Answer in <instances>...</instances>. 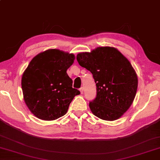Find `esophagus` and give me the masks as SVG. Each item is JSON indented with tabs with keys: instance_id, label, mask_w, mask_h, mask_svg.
Instances as JSON below:
<instances>
[{
	"instance_id": "34e87169",
	"label": "esophagus",
	"mask_w": 160,
	"mask_h": 160,
	"mask_svg": "<svg viewBox=\"0 0 160 160\" xmlns=\"http://www.w3.org/2000/svg\"><path fill=\"white\" fill-rule=\"evenodd\" d=\"M79 90H80L81 94H83V87H81V88H80Z\"/></svg>"
}]
</instances>
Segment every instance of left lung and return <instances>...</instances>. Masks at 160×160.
I'll use <instances>...</instances> for the list:
<instances>
[{
  "label": "left lung",
  "mask_w": 160,
  "mask_h": 160,
  "mask_svg": "<svg viewBox=\"0 0 160 160\" xmlns=\"http://www.w3.org/2000/svg\"><path fill=\"white\" fill-rule=\"evenodd\" d=\"M81 67L92 74L97 95L89 102L92 113L104 120L120 118L133 102L138 78L131 63L114 47H98L77 54Z\"/></svg>",
  "instance_id": "left-lung-1"
}]
</instances>
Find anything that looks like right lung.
I'll list each match as a JSON object with an SVG mask.
<instances>
[{
	"label": "right lung",
	"instance_id": "right-lung-1",
	"mask_svg": "<svg viewBox=\"0 0 160 160\" xmlns=\"http://www.w3.org/2000/svg\"><path fill=\"white\" fill-rule=\"evenodd\" d=\"M75 56L59 49H48L35 56L24 71L22 79L23 99L38 118L53 120L67 113L79 90L72 88L67 70Z\"/></svg>",
	"mask_w": 160,
	"mask_h": 160
}]
</instances>
